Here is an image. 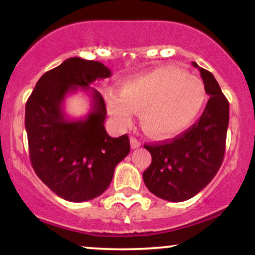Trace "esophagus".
<instances>
[{
	"mask_svg": "<svg viewBox=\"0 0 255 255\" xmlns=\"http://www.w3.org/2000/svg\"><path fill=\"white\" fill-rule=\"evenodd\" d=\"M140 145H141V142H140L139 140L136 139V137L130 136V147H131V148H137V147H140Z\"/></svg>",
	"mask_w": 255,
	"mask_h": 255,
	"instance_id": "1",
	"label": "esophagus"
}]
</instances>
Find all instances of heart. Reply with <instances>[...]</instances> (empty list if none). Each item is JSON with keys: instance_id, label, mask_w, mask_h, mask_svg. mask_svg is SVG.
<instances>
[{"instance_id": "1", "label": "heart", "mask_w": 255, "mask_h": 255, "mask_svg": "<svg viewBox=\"0 0 255 255\" xmlns=\"http://www.w3.org/2000/svg\"><path fill=\"white\" fill-rule=\"evenodd\" d=\"M206 97L200 79L175 68H159L126 83L121 96H109L108 109L121 127L131 124L133 111L140 113L146 133L163 137L186 129Z\"/></svg>"}]
</instances>
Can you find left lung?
<instances>
[{
	"label": "left lung",
	"instance_id": "8db88e82",
	"mask_svg": "<svg viewBox=\"0 0 255 255\" xmlns=\"http://www.w3.org/2000/svg\"><path fill=\"white\" fill-rule=\"evenodd\" d=\"M200 71L210 96L200 119L171 140L145 145L151 153V165L142 174L148 191L160 199L180 203L205 188L216 176L225 152L229 125V102L212 73Z\"/></svg>",
	"mask_w": 255,
	"mask_h": 255
}]
</instances>
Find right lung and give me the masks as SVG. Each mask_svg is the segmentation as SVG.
Segmentation results:
<instances>
[{"label": "right lung", "mask_w": 255, "mask_h": 255, "mask_svg": "<svg viewBox=\"0 0 255 255\" xmlns=\"http://www.w3.org/2000/svg\"><path fill=\"white\" fill-rule=\"evenodd\" d=\"M98 61L71 57L37 81L26 102L31 164L37 176L55 194L73 203L103 194L113 180L115 166L129 153L127 134L111 137L104 127V99L92 90V109L81 120H69L63 111L68 93L91 90L98 79L110 78Z\"/></svg>", "instance_id": "add662e5"}]
</instances>
